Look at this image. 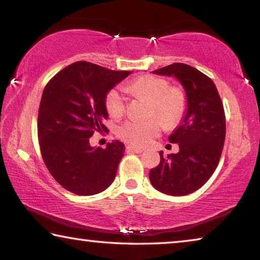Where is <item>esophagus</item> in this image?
<instances>
[{"mask_svg":"<svg viewBox=\"0 0 260 260\" xmlns=\"http://www.w3.org/2000/svg\"><path fill=\"white\" fill-rule=\"evenodd\" d=\"M126 150L128 152H135V153H140L143 151L142 148H139V147H135V146H127L126 147Z\"/></svg>","mask_w":260,"mask_h":260,"instance_id":"esophagus-1","label":"esophagus"}]
</instances>
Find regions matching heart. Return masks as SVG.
<instances>
[{"label":"heart","mask_w":260,"mask_h":260,"mask_svg":"<svg viewBox=\"0 0 260 260\" xmlns=\"http://www.w3.org/2000/svg\"><path fill=\"white\" fill-rule=\"evenodd\" d=\"M125 90L132 91L141 98L151 102L150 116L159 117L138 121L127 120L119 128L118 135L127 142L143 146L150 142L152 138L159 134L161 122L166 127L174 126L181 119L186 111V96L177 87H170L165 79L155 76H143L125 87ZM105 108L113 118H119L125 112L126 100L119 88H113L105 98Z\"/></svg>","instance_id":"1"}]
</instances>
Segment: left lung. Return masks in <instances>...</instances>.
I'll list each match as a JSON object with an SVG mask.
<instances>
[{
  "mask_svg": "<svg viewBox=\"0 0 260 260\" xmlns=\"http://www.w3.org/2000/svg\"><path fill=\"white\" fill-rule=\"evenodd\" d=\"M152 73L174 77L181 83L187 109L179 126L169 136L179 152L164 158L149 172L153 187L171 196H184L200 189L217 169L225 143L226 119L217 87L190 65L174 63Z\"/></svg>",
  "mask_w": 260,
  "mask_h": 260,
  "instance_id": "left-lung-1",
  "label": "left lung"
}]
</instances>
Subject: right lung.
<instances>
[{
	"label": "right lung",
	"mask_w": 260,
	"mask_h": 260,
	"mask_svg": "<svg viewBox=\"0 0 260 260\" xmlns=\"http://www.w3.org/2000/svg\"><path fill=\"white\" fill-rule=\"evenodd\" d=\"M131 73L77 61L57 73L43 90L38 116L39 144L47 169L67 190L95 195L116 178L124 143L116 140L102 149L91 147L89 138L108 129L105 98Z\"/></svg>",
	"instance_id": "right-lung-1"
}]
</instances>
